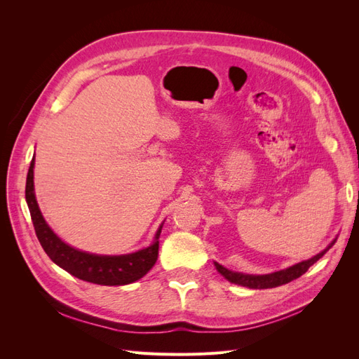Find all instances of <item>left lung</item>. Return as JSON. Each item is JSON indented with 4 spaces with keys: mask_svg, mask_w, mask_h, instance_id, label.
<instances>
[{
    "mask_svg": "<svg viewBox=\"0 0 359 359\" xmlns=\"http://www.w3.org/2000/svg\"><path fill=\"white\" fill-rule=\"evenodd\" d=\"M335 240L331 243V245L328 248H325L322 253L316 255L314 257L309 259V260H304L301 264L293 265L287 269L283 271H278V273H273V274H266V276H250V274H241V273H233V271L226 269L224 266H222L220 264L215 262V268L219 269V273L231 281V283L235 285H241L250 289H269V287H277L281 285H286L289 281L295 280L298 277H301L306 271L314 264L318 262V260L328 252V250L334 245Z\"/></svg>",
    "mask_w": 359,
    "mask_h": 359,
    "instance_id": "8db88e82",
    "label": "left lung"
}]
</instances>
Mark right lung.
Returning <instances> with one entry per match:
<instances>
[{
    "mask_svg": "<svg viewBox=\"0 0 359 359\" xmlns=\"http://www.w3.org/2000/svg\"><path fill=\"white\" fill-rule=\"evenodd\" d=\"M25 199L36 235L43 250L52 259V262L66 269L72 276L94 285L121 286L142 278L154 266L158 257V238L161 233V226L156 233V243L153 245L124 256L90 255L62 243L46 224L39 210L34 196V158L31 160L28 169Z\"/></svg>",
    "mask_w": 359,
    "mask_h": 359,
    "instance_id": "add662e5",
    "label": "right lung"
}]
</instances>
